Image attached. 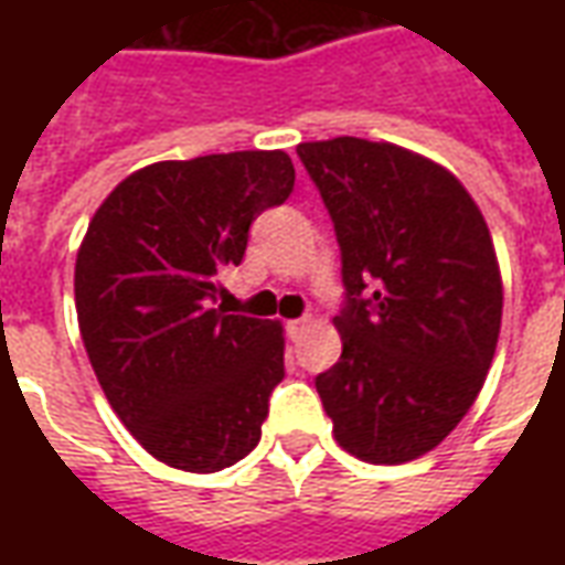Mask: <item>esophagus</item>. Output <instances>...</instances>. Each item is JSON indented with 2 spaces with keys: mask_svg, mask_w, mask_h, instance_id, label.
<instances>
[{
  "mask_svg": "<svg viewBox=\"0 0 565 565\" xmlns=\"http://www.w3.org/2000/svg\"><path fill=\"white\" fill-rule=\"evenodd\" d=\"M308 327H311V318H296V320H287V330H290V335H294V339H299V335H302V332L308 330Z\"/></svg>",
  "mask_w": 565,
  "mask_h": 565,
  "instance_id": "1",
  "label": "esophagus"
}]
</instances>
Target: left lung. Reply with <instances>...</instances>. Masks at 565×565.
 <instances>
[{"mask_svg": "<svg viewBox=\"0 0 565 565\" xmlns=\"http://www.w3.org/2000/svg\"><path fill=\"white\" fill-rule=\"evenodd\" d=\"M296 153L342 250V356L315 379L323 412L360 460H417L472 408L497 354L502 278L484 214L448 169L391 141Z\"/></svg>", "mask_w": 565, "mask_h": 565, "instance_id": "obj_1", "label": "left lung"}]
</instances>
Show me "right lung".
Masks as SVG:
<instances>
[{"instance_id":"add662e5","label":"right lung","mask_w":565,"mask_h":565,"mask_svg":"<svg viewBox=\"0 0 565 565\" xmlns=\"http://www.w3.org/2000/svg\"><path fill=\"white\" fill-rule=\"evenodd\" d=\"M284 150L166 160L124 178L75 263L90 366L139 445L184 472H221L257 448L284 379L275 320L226 315L221 275L250 223L294 193Z\"/></svg>"}]
</instances>
